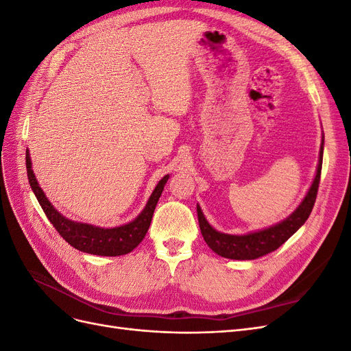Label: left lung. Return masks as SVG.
<instances>
[{
	"mask_svg": "<svg viewBox=\"0 0 351 351\" xmlns=\"http://www.w3.org/2000/svg\"><path fill=\"white\" fill-rule=\"evenodd\" d=\"M322 156H324V134H322V143L319 151V161H317L316 174L313 182L307 190L306 196L300 202V205L295 208L294 212L287 217L285 219L280 221L278 224L271 226L268 228H262L258 231L247 232V234H227V232H221L212 227L208 219L205 218L204 212H202L197 204V219L200 232L204 236L208 246L215 252L217 254L227 259H236V261H253L261 256H265L274 250H277L280 246L289 240L294 232L299 230L306 219L309 218L311 212L313 209L317 187H319L321 180V169H322Z\"/></svg>",
	"mask_w": 351,
	"mask_h": 351,
	"instance_id": "left-lung-1",
	"label": "left lung"
}]
</instances>
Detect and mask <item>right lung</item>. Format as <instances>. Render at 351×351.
<instances>
[{"mask_svg":"<svg viewBox=\"0 0 351 351\" xmlns=\"http://www.w3.org/2000/svg\"><path fill=\"white\" fill-rule=\"evenodd\" d=\"M26 168L29 184L32 190H34L39 205L44 209L47 218L60 232V236L74 249L89 254H98V256H121V254L130 253L134 247L139 246V243L145 239L147 230H149L155 206L169 178V176L167 174L159 180L152 195L147 199L143 210L133 221L119 227L104 228L86 224V222L71 221L64 215H61L52 206V204L45 196L44 190L40 189L34 169H32L29 151H26Z\"/></svg>","mask_w":351,"mask_h":351,"instance_id":"1","label":"right lung"}]
</instances>
